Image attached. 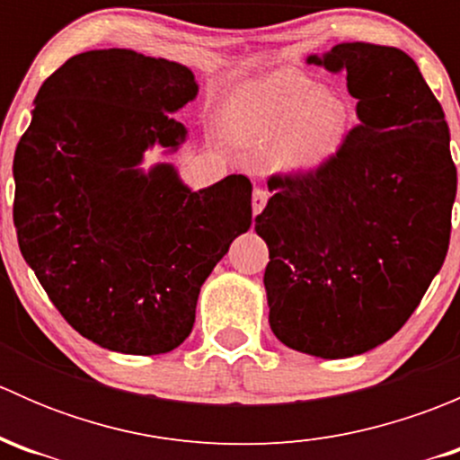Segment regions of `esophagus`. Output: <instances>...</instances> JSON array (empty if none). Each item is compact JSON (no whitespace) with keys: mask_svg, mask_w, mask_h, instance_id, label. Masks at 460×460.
Returning a JSON list of instances; mask_svg holds the SVG:
<instances>
[{"mask_svg":"<svg viewBox=\"0 0 460 460\" xmlns=\"http://www.w3.org/2000/svg\"><path fill=\"white\" fill-rule=\"evenodd\" d=\"M267 200H269V193H267V189H262V187H256V189H253V198H252L253 216H258V213L262 211V208H264V204H267Z\"/></svg>","mask_w":460,"mask_h":460,"instance_id":"34e87169","label":"esophagus"}]
</instances>
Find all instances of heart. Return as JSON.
I'll list each match as a JSON object with an SVG mask.
<instances>
[{"label": "heart", "instance_id": "b5f03b06", "mask_svg": "<svg viewBox=\"0 0 460 460\" xmlns=\"http://www.w3.org/2000/svg\"><path fill=\"white\" fill-rule=\"evenodd\" d=\"M240 124L253 140L276 144L273 160L282 171H309L341 148L347 109L316 82L276 73L249 97Z\"/></svg>", "mask_w": 460, "mask_h": 460}]
</instances>
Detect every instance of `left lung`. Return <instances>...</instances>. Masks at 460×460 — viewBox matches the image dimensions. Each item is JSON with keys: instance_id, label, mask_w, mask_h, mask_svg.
<instances>
[{"instance_id": "1", "label": "left lung", "mask_w": 460, "mask_h": 460, "mask_svg": "<svg viewBox=\"0 0 460 460\" xmlns=\"http://www.w3.org/2000/svg\"><path fill=\"white\" fill-rule=\"evenodd\" d=\"M307 64L345 73L360 124L316 169L269 175L256 216L269 324L291 349L349 358L389 341L443 267L456 166L443 109L401 49L349 41Z\"/></svg>"}]
</instances>
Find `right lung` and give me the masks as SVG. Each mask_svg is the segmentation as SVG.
<instances>
[{"mask_svg": "<svg viewBox=\"0 0 460 460\" xmlns=\"http://www.w3.org/2000/svg\"><path fill=\"white\" fill-rule=\"evenodd\" d=\"M198 95L182 64L88 50L41 84L17 144L13 220L22 256L64 320L104 349L166 354L196 323L202 282L252 226V182L191 191L171 164L137 169L187 128Z\"/></svg>", "mask_w": 460, "mask_h": 460, "instance_id": "add662e5", "label": "right lung"}]
</instances>
